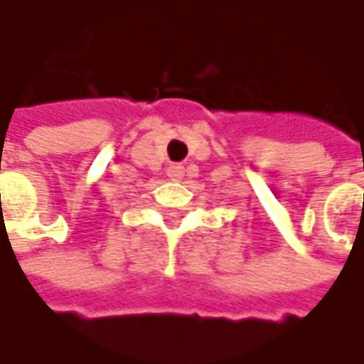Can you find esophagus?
<instances>
[{"instance_id": "esophagus-1", "label": "esophagus", "mask_w": 364, "mask_h": 364, "mask_svg": "<svg viewBox=\"0 0 364 364\" xmlns=\"http://www.w3.org/2000/svg\"><path fill=\"white\" fill-rule=\"evenodd\" d=\"M167 176H169L171 180H180V178L184 176V167H182L180 163H173V165L167 167Z\"/></svg>"}]
</instances>
